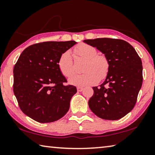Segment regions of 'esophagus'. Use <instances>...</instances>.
I'll list each match as a JSON object with an SVG mask.
<instances>
[{
	"label": "esophagus",
	"mask_w": 155,
	"mask_h": 155,
	"mask_svg": "<svg viewBox=\"0 0 155 155\" xmlns=\"http://www.w3.org/2000/svg\"><path fill=\"white\" fill-rule=\"evenodd\" d=\"M83 90V88L81 87H77V91L78 92H81V91H82Z\"/></svg>",
	"instance_id": "esophagus-1"
}]
</instances>
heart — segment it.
<instances>
[{
    "mask_svg": "<svg viewBox=\"0 0 155 155\" xmlns=\"http://www.w3.org/2000/svg\"><path fill=\"white\" fill-rule=\"evenodd\" d=\"M78 56L86 59L83 65V73L74 74L68 79L70 85L85 87L96 83L106 78L109 69V62L104 55L97 54L96 49L87 44L82 43L74 48ZM58 67L61 74L65 77L74 72V65L70 51H65L60 56Z\"/></svg>",
    "mask_w": 155,
    "mask_h": 155,
    "instance_id": "obj_1",
    "label": "heart"
}]
</instances>
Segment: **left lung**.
Returning a JSON list of instances; mask_svg holds the SVG:
<instances>
[{"mask_svg": "<svg viewBox=\"0 0 155 155\" xmlns=\"http://www.w3.org/2000/svg\"><path fill=\"white\" fill-rule=\"evenodd\" d=\"M83 42L96 48L109 62L105 80L93 87L89 100L90 109L104 120H116L135 107L142 85V62L134 48L127 41L111 38L85 40Z\"/></svg>", "mask_w": 155, "mask_h": 155, "instance_id": "obj_1", "label": "left lung"}]
</instances>
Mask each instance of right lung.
Returning <instances> with one entry per match:
<instances>
[{
  "instance_id": "1",
  "label": "right lung",
  "mask_w": 155,
  "mask_h": 155,
  "mask_svg": "<svg viewBox=\"0 0 155 155\" xmlns=\"http://www.w3.org/2000/svg\"><path fill=\"white\" fill-rule=\"evenodd\" d=\"M75 41H46L25 48L14 68V92L20 109L40 123L52 122L66 114L77 93L58 67L60 56Z\"/></svg>"
}]
</instances>
